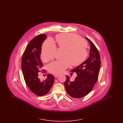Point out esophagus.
Masks as SVG:
<instances>
[{
	"mask_svg": "<svg viewBox=\"0 0 123 123\" xmlns=\"http://www.w3.org/2000/svg\"><path fill=\"white\" fill-rule=\"evenodd\" d=\"M53 75L55 76V77H58L59 76V74H54Z\"/></svg>",
	"mask_w": 123,
	"mask_h": 123,
	"instance_id": "esophagus-1",
	"label": "esophagus"
}]
</instances>
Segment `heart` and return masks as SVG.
<instances>
[{
  "label": "heart",
  "instance_id": "heart-1",
  "mask_svg": "<svg viewBox=\"0 0 123 123\" xmlns=\"http://www.w3.org/2000/svg\"><path fill=\"white\" fill-rule=\"evenodd\" d=\"M59 48L64 49L62 57L47 65V70L52 73H60L69 67L82 63L88 56L87 43L76 34H62L56 37ZM57 51V47L53 39L48 38L43 43L41 49V58L45 61L53 59Z\"/></svg>",
  "mask_w": 123,
  "mask_h": 123
}]
</instances>
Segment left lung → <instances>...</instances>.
Returning <instances> with one entry per match:
<instances>
[{
	"label": "left lung",
	"mask_w": 123,
	"mask_h": 123,
	"mask_svg": "<svg viewBox=\"0 0 123 123\" xmlns=\"http://www.w3.org/2000/svg\"><path fill=\"white\" fill-rule=\"evenodd\" d=\"M90 44L89 57L85 61L71 70L72 75L76 72L77 76L74 81L66 76L64 87L68 94L74 98H81L89 94L97 81L100 66L99 51L94 43L86 37Z\"/></svg>",
	"instance_id": "obj_1"
}]
</instances>
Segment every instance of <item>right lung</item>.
<instances>
[{
	"mask_svg": "<svg viewBox=\"0 0 123 123\" xmlns=\"http://www.w3.org/2000/svg\"><path fill=\"white\" fill-rule=\"evenodd\" d=\"M47 38L46 35L40 34L33 38L25 48L22 59V69L25 83L33 93L40 96L49 92L54 79L52 74H48L43 81L38 78L43 66L40 59L41 46Z\"/></svg>",
	"mask_w": 123,
	"mask_h": 123,
	"instance_id": "right-lung-1",
	"label": "right lung"
}]
</instances>
